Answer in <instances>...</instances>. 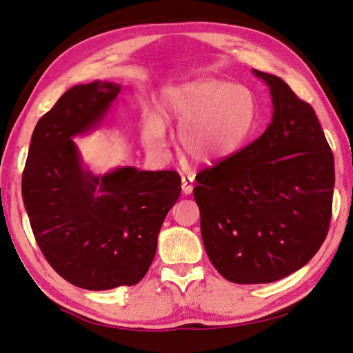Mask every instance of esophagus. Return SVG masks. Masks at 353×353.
Returning a JSON list of instances; mask_svg holds the SVG:
<instances>
[{
    "label": "esophagus",
    "instance_id": "34e87169",
    "mask_svg": "<svg viewBox=\"0 0 353 353\" xmlns=\"http://www.w3.org/2000/svg\"><path fill=\"white\" fill-rule=\"evenodd\" d=\"M183 184H181V187H183V193L184 194H191L193 193V188H194V178L193 176H183Z\"/></svg>",
    "mask_w": 353,
    "mask_h": 353
}]
</instances>
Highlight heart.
Wrapping results in <instances>:
<instances>
[{"label":"heart","instance_id":"b5f03b06","mask_svg":"<svg viewBox=\"0 0 353 353\" xmlns=\"http://www.w3.org/2000/svg\"><path fill=\"white\" fill-rule=\"evenodd\" d=\"M160 112L179 126V144L197 162H213L236 153L258 122V101L241 83L200 78L165 90ZM143 140L152 152H163V121L148 113Z\"/></svg>","mask_w":353,"mask_h":353}]
</instances>
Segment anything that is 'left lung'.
<instances>
[{"label": "left lung", "instance_id": "left-lung-1", "mask_svg": "<svg viewBox=\"0 0 353 353\" xmlns=\"http://www.w3.org/2000/svg\"><path fill=\"white\" fill-rule=\"evenodd\" d=\"M270 87L266 131L196 176L194 200L212 265L237 284H263L301 270L321 248L331 221L334 157L312 105L279 77Z\"/></svg>", "mask_w": 353, "mask_h": 353}]
</instances>
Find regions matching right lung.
<instances>
[{
    "label": "right lung",
    "instance_id": "1",
    "mask_svg": "<svg viewBox=\"0 0 353 353\" xmlns=\"http://www.w3.org/2000/svg\"><path fill=\"white\" fill-rule=\"evenodd\" d=\"M121 87L74 85L38 121L22 196L42 254L60 276L87 290L134 285L147 274L162 223L181 194L175 170L85 169L72 138L97 126Z\"/></svg>",
    "mask_w": 353,
    "mask_h": 353
}]
</instances>
